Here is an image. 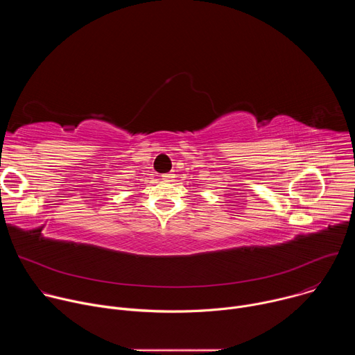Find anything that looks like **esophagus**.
<instances>
[{"label":"esophagus","mask_w":355,"mask_h":355,"mask_svg":"<svg viewBox=\"0 0 355 355\" xmlns=\"http://www.w3.org/2000/svg\"><path fill=\"white\" fill-rule=\"evenodd\" d=\"M162 177H163V178H162L163 181H171V180L174 178V174H173V173H168V174H163Z\"/></svg>","instance_id":"obj_1"}]
</instances>
